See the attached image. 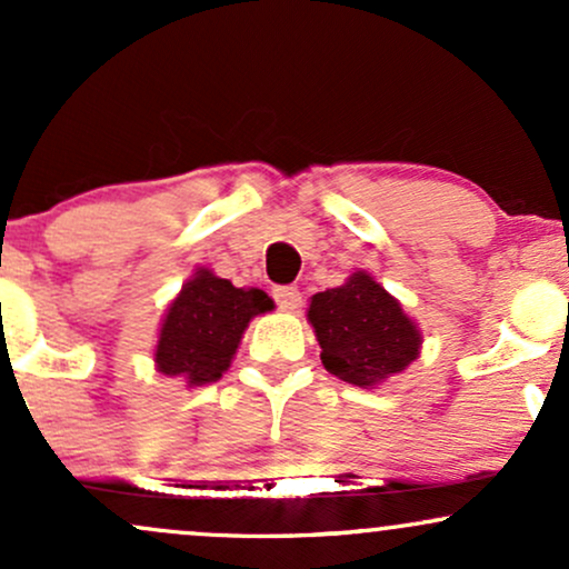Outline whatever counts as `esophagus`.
I'll use <instances>...</instances> for the list:
<instances>
[{"instance_id":"obj_1","label":"esophagus","mask_w":569,"mask_h":569,"mask_svg":"<svg viewBox=\"0 0 569 569\" xmlns=\"http://www.w3.org/2000/svg\"><path fill=\"white\" fill-rule=\"evenodd\" d=\"M272 299H276L280 310H297L302 305V293H299L297 286H276L272 289Z\"/></svg>"}]
</instances>
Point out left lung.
Masks as SVG:
<instances>
[{
    "label": "left lung",
    "instance_id": "obj_1",
    "mask_svg": "<svg viewBox=\"0 0 569 569\" xmlns=\"http://www.w3.org/2000/svg\"><path fill=\"white\" fill-rule=\"evenodd\" d=\"M307 321L326 371L358 388L385 382L420 356L417 323L369 272L358 270L348 283L316 293Z\"/></svg>",
    "mask_w": 569,
    "mask_h": 569
}]
</instances>
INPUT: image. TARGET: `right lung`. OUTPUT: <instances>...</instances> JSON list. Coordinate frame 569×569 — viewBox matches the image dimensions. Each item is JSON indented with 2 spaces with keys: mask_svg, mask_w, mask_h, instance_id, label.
<instances>
[{
  "mask_svg": "<svg viewBox=\"0 0 569 569\" xmlns=\"http://www.w3.org/2000/svg\"><path fill=\"white\" fill-rule=\"evenodd\" d=\"M267 310L272 299L262 289H234L200 267L162 318L154 348L158 371L181 377L189 388L217 382L230 369L248 321Z\"/></svg>",
  "mask_w": 569,
  "mask_h": 569,
  "instance_id": "1",
  "label": "right lung"
}]
</instances>
